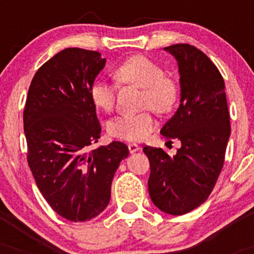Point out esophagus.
<instances>
[{
  "mask_svg": "<svg viewBox=\"0 0 254 254\" xmlns=\"http://www.w3.org/2000/svg\"><path fill=\"white\" fill-rule=\"evenodd\" d=\"M127 148H129L130 153H135V151L139 150V145H137L136 143H129L127 144Z\"/></svg>",
  "mask_w": 254,
  "mask_h": 254,
  "instance_id": "obj_1",
  "label": "esophagus"
}]
</instances>
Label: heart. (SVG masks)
<instances>
[{
  "label": "heart",
  "mask_w": 254,
  "mask_h": 254,
  "mask_svg": "<svg viewBox=\"0 0 254 254\" xmlns=\"http://www.w3.org/2000/svg\"><path fill=\"white\" fill-rule=\"evenodd\" d=\"M118 82L142 88L141 105L157 113H167L173 109L178 99V87L173 78L165 75L160 64L143 55L127 58L116 69ZM117 88L105 80H95L89 89L93 104L104 111L112 110L116 101ZM156 125L150 110L135 115H121L111 119L107 131L115 138L138 142L144 139Z\"/></svg>",
  "instance_id": "obj_1"
}]
</instances>
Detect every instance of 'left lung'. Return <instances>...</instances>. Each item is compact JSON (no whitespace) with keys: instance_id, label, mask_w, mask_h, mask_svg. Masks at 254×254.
<instances>
[{"instance_id":"left-lung-1","label":"left lung","mask_w":254,"mask_h":254,"mask_svg":"<svg viewBox=\"0 0 254 254\" xmlns=\"http://www.w3.org/2000/svg\"><path fill=\"white\" fill-rule=\"evenodd\" d=\"M176 57L180 74V105L161 135L182 147L174 156L144 145L149 159V196L166 214H188L210 196L222 171L230 135L224 81L204 52L189 44L165 48Z\"/></svg>"}]
</instances>
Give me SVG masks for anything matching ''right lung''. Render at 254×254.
<instances>
[{
	"label": "right lung",
	"instance_id": "right-lung-1",
	"mask_svg": "<svg viewBox=\"0 0 254 254\" xmlns=\"http://www.w3.org/2000/svg\"><path fill=\"white\" fill-rule=\"evenodd\" d=\"M106 60L98 51L68 48L38 69L24 110L27 162L49 205L60 216L84 222L104 211L127 144L100 138L89 89Z\"/></svg>",
	"mask_w": 254,
	"mask_h": 254
}]
</instances>
